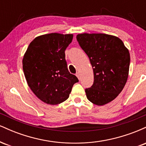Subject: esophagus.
Here are the masks:
<instances>
[{"mask_svg":"<svg viewBox=\"0 0 146 146\" xmlns=\"http://www.w3.org/2000/svg\"><path fill=\"white\" fill-rule=\"evenodd\" d=\"M75 75H76V76L78 77V78L79 79V80H80V73H78H78H77Z\"/></svg>","mask_w":146,"mask_h":146,"instance_id":"obj_1","label":"esophagus"}]
</instances>
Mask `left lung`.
<instances>
[{
	"label": "left lung",
	"mask_w": 146,
	"mask_h": 146,
	"mask_svg": "<svg viewBox=\"0 0 146 146\" xmlns=\"http://www.w3.org/2000/svg\"><path fill=\"white\" fill-rule=\"evenodd\" d=\"M89 58L94 82L86 88V98L98 106L109 103L123 90L128 77L130 53L121 40L105 33H82L76 36Z\"/></svg>",
	"instance_id": "8db88e82"
}]
</instances>
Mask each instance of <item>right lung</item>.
<instances>
[{"instance_id":"right-lung-1","label":"right lung","mask_w":146,"mask_h":146,"mask_svg":"<svg viewBox=\"0 0 146 146\" xmlns=\"http://www.w3.org/2000/svg\"><path fill=\"white\" fill-rule=\"evenodd\" d=\"M72 34L52 33L35 38L23 60V68L29 88L41 101L56 105L66 100L78 78L68 71L65 50Z\"/></svg>"}]
</instances>
